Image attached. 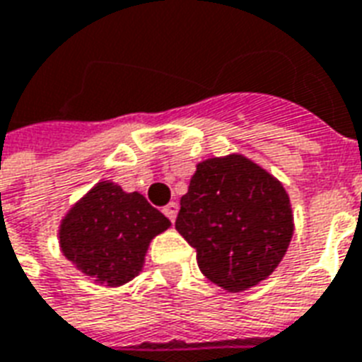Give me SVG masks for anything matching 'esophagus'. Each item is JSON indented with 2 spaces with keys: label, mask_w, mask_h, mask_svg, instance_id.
<instances>
[{
  "label": "esophagus",
  "mask_w": 362,
  "mask_h": 362,
  "mask_svg": "<svg viewBox=\"0 0 362 362\" xmlns=\"http://www.w3.org/2000/svg\"><path fill=\"white\" fill-rule=\"evenodd\" d=\"M177 212H179L177 202H170L168 206L163 208V214H165V216H168L171 221H175V218H177Z\"/></svg>",
  "instance_id": "1"
}]
</instances>
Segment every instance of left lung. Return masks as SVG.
<instances>
[{"label": "left lung", "mask_w": 362, "mask_h": 362, "mask_svg": "<svg viewBox=\"0 0 362 362\" xmlns=\"http://www.w3.org/2000/svg\"><path fill=\"white\" fill-rule=\"evenodd\" d=\"M175 229L197 250L200 272L239 293L278 268L295 223L281 181L247 156L228 154L197 163Z\"/></svg>", "instance_id": "left-lung-1"}]
</instances>
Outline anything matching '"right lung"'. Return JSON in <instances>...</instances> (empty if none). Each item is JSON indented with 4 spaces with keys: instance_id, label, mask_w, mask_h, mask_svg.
Here are the masks:
<instances>
[{
    "instance_id": "right-lung-1",
    "label": "right lung",
    "mask_w": 362,
    "mask_h": 362,
    "mask_svg": "<svg viewBox=\"0 0 362 362\" xmlns=\"http://www.w3.org/2000/svg\"><path fill=\"white\" fill-rule=\"evenodd\" d=\"M170 226L141 192H125L105 179L67 210L57 239L76 270L94 284L119 287L141 274L152 239Z\"/></svg>"
}]
</instances>
